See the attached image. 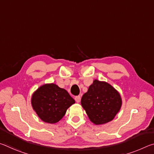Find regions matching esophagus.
I'll return each instance as SVG.
<instances>
[{"mask_svg": "<svg viewBox=\"0 0 154 154\" xmlns=\"http://www.w3.org/2000/svg\"><path fill=\"white\" fill-rule=\"evenodd\" d=\"M75 100L76 101L77 103H79L81 100V96H77L75 97Z\"/></svg>", "mask_w": 154, "mask_h": 154, "instance_id": "1", "label": "esophagus"}]
</instances>
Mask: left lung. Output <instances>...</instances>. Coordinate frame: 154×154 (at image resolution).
Here are the masks:
<instances>
[{
  "label": "left lung",
  "mask_w": 154,
  "mask_h": 154,
  "mask_svg": "<svg viewBox=\"0 0 154 154\" xmlns=\"http://www.w3.org/2000/svg\"><path fill=\"white\" fill-rule=\"evenodd\" d=\"M81 104L90 121L100 125L113 120L121 108L122 98L110 84L96 79L83 95Z\"/></svg>",
  "instance_id": "1"
}]
</instances>
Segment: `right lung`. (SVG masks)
<instances>
[{
    "label": "right lung",
    "instance_id": "right-lung-1",
    "mask_svg": "<svg viewBox=\"0 0 154 154\" xmlns=\"http://www.w3.org/2000/svg\"><path fill=\"white\" fill-rule=\"evenodd\" d=\"M75 103L66 90L54 83L45 84L38 88L31 99L32 108L38 116L42 121L49 124L60 120L67 109Z\"/></svg>",
    "mask_w": 154,
    "mask_h": 154
}]
</instances>
